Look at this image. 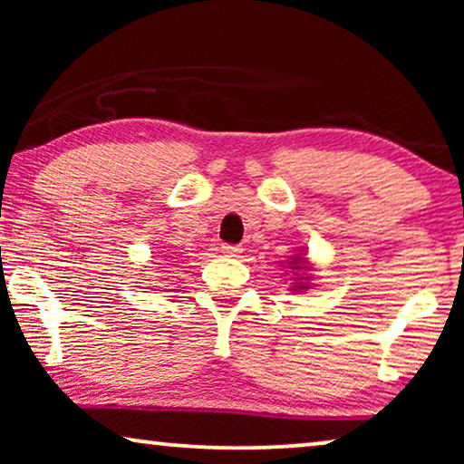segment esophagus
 Returning <instances> with one entry per match:
<instances>
[{
  "instance_id": "obj_1",
  "label": "esophagus",
  "mask_w": 464,
  "mask_h": 464,
  "mask_svg": "<svg viewBox=\"0 0 464 464\" xmlns=\"http://www.w3.org/2000/svg\"><path fill=\"white\" fill-rule=\"evenodd\" d=\"M240 251H243V249H240L238 245H221V253H224V256H227V257H237Z\"/></svg>"
}]
</instances>
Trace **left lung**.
Wrapping results in <instances>:
<instances>
[{
  "label": "left lung",
  "mask_w": 464,
  "mask_h": 464,
  "mask_svg": "<svg viewBox=\"0 0 464 464\" xmlns=\"http://www.w3.org/2000/svg\"><path fill=\"white\" fill-rule=\"evenodd\" d=\"M289 268L294 270V272H297V275L294 276V285H291V289H294V291H304V289H310L306 281H310V278H313V276H306V275H304V272L310 270V266H308V259H306V257H302L300 253H297V256L291 257V262H289Z\"/></svg>",
  "instance_id": "8db88e82"
}]
</instances>
